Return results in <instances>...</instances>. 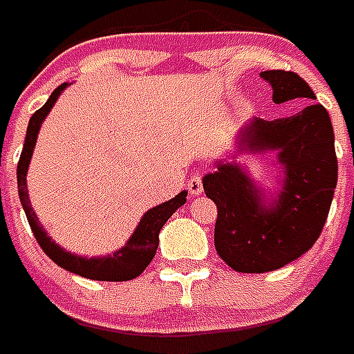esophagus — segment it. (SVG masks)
Returning <instances> with one entry per match:
<instances>
[{"label":"esophagus","mask_w":354,"mask_h":354,"mask_svg":"<svg viewBox=\"0 0 354 354\" xmlns=\"http://www.w3.org/2000/svg\"><path fill=\"white\" fill-rule=\"evenodd\" d=\"M188 192L192 195H199L203 194V177L199 174H194L188 180Z\"/></svg>","instance_id":"1"}]
</instances>
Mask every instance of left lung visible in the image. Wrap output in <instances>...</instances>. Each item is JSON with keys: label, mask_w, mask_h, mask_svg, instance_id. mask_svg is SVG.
Masks as SVG:
<instances>
[{"label": "left lung", "mask_w": 354, "mask_h": 354, "mask_svg": "<svg viewBox=\"0 0 354 354\" xmlns=\"http://www.w3.org/2000/svg\"><path fill=\"white\" fill-rule=\"evenodd\" d=\"M272 100L304 98L309 104L292 117L257 118L239 133L245 151L278 149L283 188L265 206L261 194L236 162L217 164L203 180L217 206L214 243L223 261L237 272L278 270L304 256L320 237L338 180L335 133L329 113L315 91L292 71H263Z\"/></svg>", "instance_id": "8db88e82"}]
</instances>
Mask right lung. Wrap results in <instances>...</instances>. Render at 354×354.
Returning a JSON list of instances; mask_svg holds the SVG:
<instances>
[{
	"instance_id": "1",
	"label": "right lung",
	"mask_w": 354,
	"mask_h": 354,
	"mask_svg": "<svg viewBox=\"0 0 354 354\" xmlns=\"http://www.w3.org/2000/svg\"><path fill=\"white\" fill-rule=\"evenodd\" d=\"M67 84H62L50 93L49 100L45 102L44 107H39L38 111L34 113L27 126V137H25L24 149L19 155L18 160V192L19 201L24 206L25 216L29 221L32 234L36 237V241L41 247L47 256L58 265V267L65 268L73 274H78L82 278L98 279V281H128V279L137 278L144 272V268L148 267L151 259L155 257L157 247H159V232L164 226V223L168 221L171 214H174L179 206L186 203V192H180L179 195H175L174 199L162 205L155 206L151 210L144 214V217L138 223L137 230L133 232L131 239L126 243V247L120 248L118 252L113 256L106 257H80L76 254H69L62 250L55 241H50V237L47 236V232L44 230V226L38 223V217L32 212L30 206L29 194H27V168H29L30 155L36 146V137H38L39 126L44 122V118L47 117V113L50 111V107L55 106V102L58 100L60 93L64 91Z\"/></svg>"
}]
</instances>
